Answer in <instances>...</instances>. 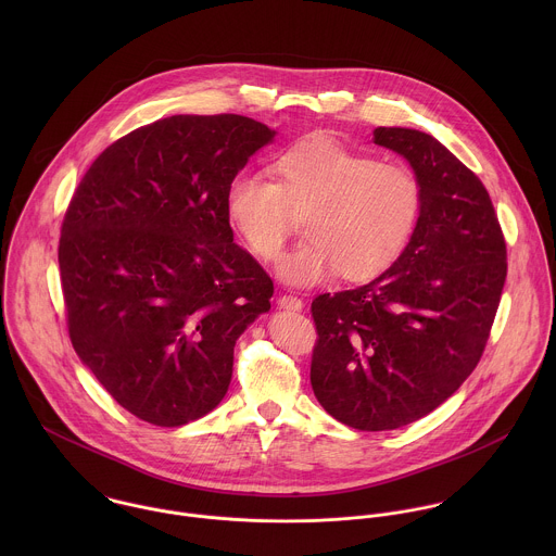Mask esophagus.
<instances>
[{
  "label": "esophagus",
  "mask_w": 556,
  "mask_h": 556,
  "mask_svg": "<svg viewBox=\"0 0 556 556\" xmlns=\"http://www.w3.org/2000/svg\"><path fill=\"white\" fill-rule=\"evenodd\" d=\"M278 306L285 311H302L304 302L298 295H280L278 298Z\"/></svg>",
  "instance_id": "1"
}]
</instances>
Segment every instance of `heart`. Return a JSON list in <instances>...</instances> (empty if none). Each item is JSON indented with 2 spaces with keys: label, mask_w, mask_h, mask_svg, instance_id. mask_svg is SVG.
<instances>
[{
  "label": "heart",
  "mask_w": 556,
  "mask_h": 556,
  "mask_svg": "<svg viewBox=\"0 0 556 556\" xmlns=\"http://www.w3.org/2000/svg\"><path fill=\"white\" fill-rule=\"evenodd\" d=\"M274 181L236 173L225 214L243 245L263 263L280 256L293 214L306 239L278 265L285 282L308 287L333 274L366 282L386 274L413 238L424 188L402 162H386L333 139L302 141L271 162Z\"/></svg>",
  "instance_id": "1"
}]
</instances>
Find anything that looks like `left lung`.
Returning a JSON list of instances; mask_svg holds the SVG:
<instances>
[{"instance_id":"obj_1","label":"left lung","mask_w":556,"mask_h":556,"mask_svg":"<svg viewBox=\"0 0 556 556\" xmlns=\"http://www.w3.org/2000/svg\"><path fill=\"white\" fill-rule=\"evenodd\" d=\"M424 188L419 225L372 282L313 300L311 383L338 421L368 432L417 421L476 370L496 317L507 248L481 179L434 137L377 128Z\"/></svg>"}]
</instances>
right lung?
I'll list each match as a JSON object with an SVG mask.
<instances>
[{
  "label": "right lung",
  "instance_id": "right-lung-1",
  "mask_svg": "<svg viewBox=\"0 0 556 556\" xmlns=\"http://www.w3.org/2000/svg\"><path fill=\"white\" fill-rule=\"evenodd\" d=\"M271 139L233 113L164 117L109 146L73 194L58 250L71 342L148 424L216 408L241 331L271 306L225 214L229 179Z\"/></svg>",
  "mask_w": 556,
  "mask_h": 556
}]
</instances>
